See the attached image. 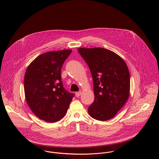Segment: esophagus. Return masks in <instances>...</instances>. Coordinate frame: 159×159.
Here are the masks:
<instances>
[{"mask_svg":"<svg viewBox=\"0 0 159 159\" xmlns=\"http://www.w3.org/2000/svg\"><path fill=\"white\" fill-rule=\"evenodd\" d=\"M75 95H76V96L77 97H80V96L81 95V91H80V92H76L75 93Z\"/></svg>","mask_w":159,"mask_h":159,"instance_id":"esophagus-1","label":"esophagus"}]
</instances>
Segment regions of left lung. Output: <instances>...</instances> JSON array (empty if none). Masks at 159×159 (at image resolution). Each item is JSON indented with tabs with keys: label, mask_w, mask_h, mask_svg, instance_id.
<instances>
[{
	"label": "left lung",
	"mask_w": 159,
	"mask_h": 159,
	"mask_svg": "<svg viewBox=\"0 0 159 159\" xmlns=\"http://www.w3.org/2000/svg\"><path fill=\"white\" fill-rule=\"evenodd\" d=\"M78 51L88 65L93 79L95 97L88 113L96 120L111 119L129 97L127 66L119 55L105 48H80Z\"/></svg>",
	"instance_id": "obj_1"
}]
</instances>
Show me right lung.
I'll return each mask as SVG.
<instances>
[{"label": "right lung", "mask_w": 159, "mask_h": 159, "mask_svg": "<svg viewBox=\"0 0 159 159\" xmlns=\"http://www.w3.org/2000/svg\"><path fill=\"white\" fill-rule=\"evenodd\" d=\"M71 49L50 51L36 57L26 70L24 87L26 102L34 114L48 122L63 118L74 94L66 91L61 68Z\"/></svg>", "instance_id": "1"}]
</instances>
